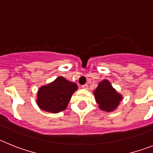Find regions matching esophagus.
Returning a JSON list of instances; mask_svg holds the SVG:
<instances>
[{
    "instance_id": "esophagus-1",
    "label": "esophagus",
    "mask_w": 153,
    "mask_h": 153,
    "mask_svg": "<svg viewBox=\"0 0 153 153\" xmlns=\"http://www.w3.org/2000/svg\"><path fill=\"white\" fill-rule=\"evenodd\" d=\"M81 87H82L83 89H84V90H88L89 86L87 84H84V85H82V86H81Z\"/></svg>"
}]
</instances>
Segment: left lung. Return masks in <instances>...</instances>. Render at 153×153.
Here are the masks:
<instances>
[{
    "instance_id": "8db88e82",
    "label": "left lung",
    "mask_w": 153,
    "mask_h": 153,
    "mask_svg": "<svg viewBox=\"0 0 153 153\" xmlns=\"http://www.w3.org/2000/svg\"><path fill=\"white\" fill-rule=\"evenodd\" d=\"M94 95L99 107L106 112L116 109L123 99L122 96L117 93L106 79L99 83L98 87L94 91Z\"/></svg>"
}]
</instances>
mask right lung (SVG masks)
<instances>
[{
  "label": "right lung",
  "mask_w": 153,
  "mask_h": 153,
  "mask_svg": "<svg viewBox=\"0 0 153 153\" xmlns=\"http://www.w3.org/2000/svg\"><path fill=\"white\" fill-rule=\"evenodd\" d=\"M76 90V83L60 76L53 83L39 89L36 102L43 110L57 113L67 107L72 94Z\"/></svg>",
  "instance_id": "right-lung-1"
}]
</instances>
